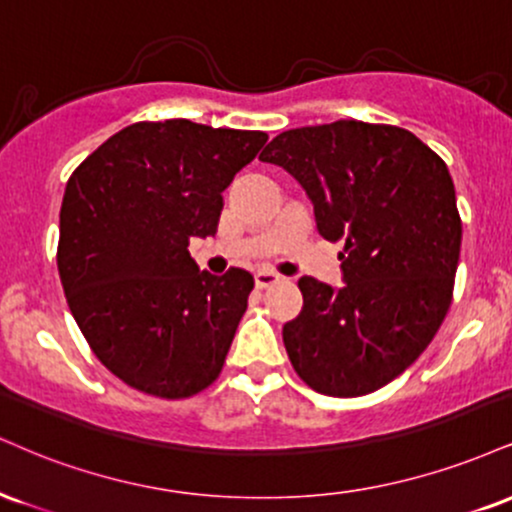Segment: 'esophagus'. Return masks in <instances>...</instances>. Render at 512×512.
<instances>
[{"label":"esophagus","mask_w":512,"mask_h":512,"mask_svg":"<svg viewBox=\"0 0 512 512\" xmlns=\"http://www.w3.org/2000/svg\"><path fill=\"white\" fill-rule=\"evenodd\" d=\"M281 276L276 274V272H272V269H260V272L255 274V283L260 288H267V286H272V283H276L279 281Z\"/></svg>","instance_id":"1"}]
</instances>
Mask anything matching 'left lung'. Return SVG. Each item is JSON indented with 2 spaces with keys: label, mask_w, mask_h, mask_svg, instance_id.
I'll return each instance as SVG.
<instances>
[{
  "label": "left lung",
  "mask_w": 512,
  "mask_h": 512,
  "mask_svg": "<svg viewBox=\"0 0 512 512\" xmlns=\"http://www.w3.org/2000/svg\"><path fill=\"white\" fill-rule=\"evenodd\" d=\"M260 159L303 186L326 240L346 243L341 286L298 281L303 310L283 324L295 372L324 396L381 389L451 305L463 224L448 166L405 128L353 119L276 135Z\"/></svg>",
  "instance_id": "8db88e82"
}]
</instances>
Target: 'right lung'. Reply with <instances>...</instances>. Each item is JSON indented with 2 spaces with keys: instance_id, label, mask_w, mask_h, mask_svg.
I'll return each mask as SVG.
<instances>
[{
  "instance_id": "right-lung-1",
  "label": "right lung",
  "mask_w": 512,
  "mask_h": 512,
  "mask_svg": "<svg viewBox=\"0 0 512 512\" xmlns=\"http://www.w3.org/2000/svg\"><path fill=\"white\" fill-rule=\"evenodd\" d=\"M264 143L262 131L140 121L66 183L61 286L85 341L133 389L174 400L219 377L255 279L200 272L188 240L217 233L221 193Z\"/></svg>"
}]
</instances>
